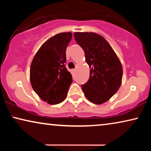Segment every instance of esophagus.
Returning <instances> with one entry per match:
<instances>
[{
    "mask_svg": "<svg viewBox=\"0 0 151 151\" xmlns=\"http://www.w3.org/2000/svg\"><path fill=\"white\" fill-rule=\"evenodd\" d=\"M75 72H76V69H72L71 70V73H73V74L75 73Z\"/></svg>",
    "mask_w": 151,
    "mask_h": 151,
    "instance_id": "esophagus-1",
    "label": "esophagus"
}]
</instances>
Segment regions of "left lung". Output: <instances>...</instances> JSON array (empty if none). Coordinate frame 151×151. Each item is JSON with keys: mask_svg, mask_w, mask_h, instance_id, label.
<instances>
[{"mask_svg": "<svg viewBox=\"0 0 151 151\" xmlns=\"http://www.w3.org/2000/svg\"><path fill=\"white\" fill-rule=\"evenodd\" d=\"M75 40L83 49L90 68L89 79L82 85L86 98L94 104L108 101L119 89L122 79V64L109 42L93 32H75Z\"/></svg>", "mask_w": 151, "mask_h": 151, "instance_id": "8db88e82", "label": "left lung"}]
</instances>
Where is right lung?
<instances>
[{"instance_id":"obj_1","label":"right lung","mask_w":151,"mask_h":151,"mask_svg":"<svg viewBox=\"0 0 151 151\" xmlns=\"http://www.w3.org/2000/svg\"><path fill=\"white\" fill-rule=\"evenodd\" d=\"M72 33L58 34L47 40L34 55L30 67L33 89L43 101L50 104L65 100L73 82L65 67L66 49Z\"/></svg>"}]
</instances>
